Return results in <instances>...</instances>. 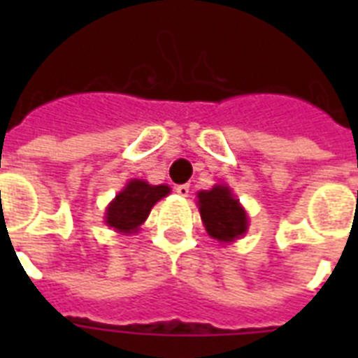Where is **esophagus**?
Here are the masks:
<instances>
[{
	"instance_id": "esophagus-1",
	"label": "esophagus",
	"mask_w": 358,
	"mask_h": 358,
	"mask_svg": "<svg viewBox=\"0 0 358 358\" xmlns=\"http://www.w3.org/2000/svg\"><path fill=\"white\" fill-rule=\"evenodd\" d=\"M174 191H176L180 196H187V195H189V185L180 184V185H176V187H174Z\"/></svg>"
}]
</instances>
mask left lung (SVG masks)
<instances>
[{
  "label": "left lung",
  "instance_id": "left-lung-1",
  "mask_svg": "<svg viewBox=\"0 0 358 358\" xmlns=\"http://www.w3.org/2000/svg\"><path fill=\"white\" fill-rule=\"evenodd\" d=\"M199 210L208 234L217 241H232L243 236L247 230V213L239 206L232 191L224 185H215L210 191H201Z\"/></svg>",
  "mask_w": 358,
  "mask_h": 358
}]
</instances>
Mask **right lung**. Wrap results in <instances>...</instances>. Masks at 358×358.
Instances as JSON below:
<instances>
[{
  "label": "right lung",
  "instance_id": "obj_1",
  "mask_svg": "<svg viewBox=\"0 0 358 358\" xmlns=\"http://www.w3.org/2000/svg\"><path fill=\"white\" fill-rule=\"evenodd\" d=\"M167 193V185H150L143 180H131L109 204L106 223L119 232H135L137 227L148 217L152 206Z\"/></svg>",
  "mask_w": 358,
  "mask_h": 358
}]
</instances>
